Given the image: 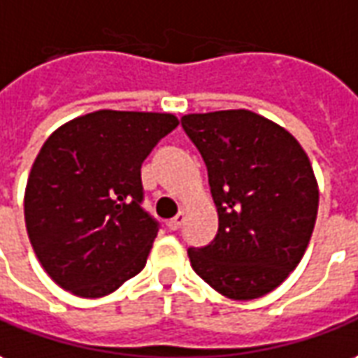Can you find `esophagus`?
Masks as SVG:
<instances>
[{
    "instance_id": "34e87169",
    "label": "esophagus",
    "mask_w": 358,
    "mask_h": 358,
    "mask_svg": "<svg viewBox=\"0 0 358 358\" xmlns=\"http://www.w3.org/2000/svg\"><path fill=\"white\" fill-rule=\"evenodd\" d=\"M185 222V212H179L177 216H173L171 220H167V228L169 230H179L181 226H183Z\"/></svg>"
}]
</instances>
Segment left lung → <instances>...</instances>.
I'll return each instance as SVG.
<instances>
[{
  "instance_id": "obj_1",
  "label": "left lung",
  "mask_w": 358,
  "mask_h": 358,
  "mask_svg": "<svg viewBox=\"0 0 358 358\" xmlns=\"http://www.w3.org/2000/svg\"><path fill=\"white\" fill-rule=\"evenodd\" d=\"M208 169L218 210L210 245L189 250L193 271L222 296L253 300L296 268L314 231L320 189L296 138L248 110L181 118Z\"/></svg>"
}]
</instances>
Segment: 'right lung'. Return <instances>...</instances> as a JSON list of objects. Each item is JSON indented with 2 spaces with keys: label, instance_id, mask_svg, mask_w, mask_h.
<instances>
[{
  "label": "right lung",
  "instance_id": "1",
  "mask_svg": "<svg viewBox=\"0 0 358 358\" xmlns=\"http://www.w3.org/2000/svg\"><path fill=\"white\" fill-rule=\"evenodd\" d=\"M177 124L171 113L103 108L44 142L27 179L24 224L58 287L101 298L144 268L157 222L140 204V167Z\"/></svg>",
  "mask_w": 358,
  "mask_h": 358
}]
</instances>
